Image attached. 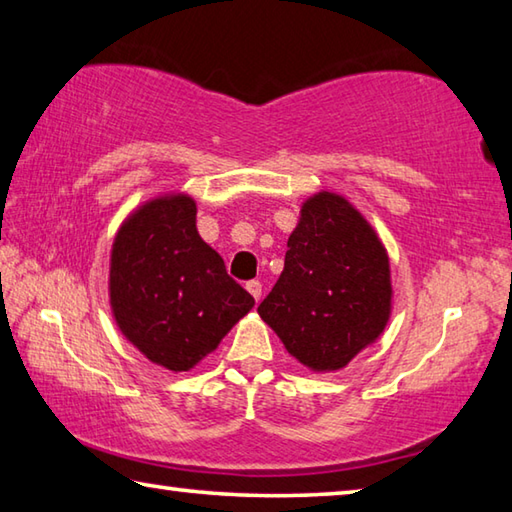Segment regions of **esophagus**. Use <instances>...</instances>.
Returning <instances> with one entry per match:
<instances>
[{
    "instance_id": "obj_1",
    "label": "esophagus",
    "mask_w": 512,
    "mask_h": 512,
    "mask_svg": "<svg viewBox=\"0 0 512 512\" xmlns=\"http://www.w3.org/2000/svg\"><path fill=\"white\" fill-rule=\"evenodd\" d=\"M246 288H248V293L255 297V300L259 302V297H262V282L259 280H250V282H246Z\"/></svg>"
}]
</instances>
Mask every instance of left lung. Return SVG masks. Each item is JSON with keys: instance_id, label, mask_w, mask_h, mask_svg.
<instances>
[{"instance_id": "1", "label": "left lung", "mask_w": 512, "mask_h": 512, "mask_svg": "<svg viewBox=\"0 0 512 512\" xmlns=\"http://www.w3.org/2000/svg\"><path fill=\"white\" fill-rule=\"evenodd\" d=\"M389 259L358 210L331 192L304 203L284 271L257 306L286 351L315 371L345 367L383 333Z\"/></svg>"}]
</instances>
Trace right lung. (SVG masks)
Returning <instances> with one entry per match:
<instances>
[{"mask_svg": "<svg viewBox=\"0 0 512 512\" xmlns=\"http://www.w3.org/2000/svg\"><path fill=\"white\" fill-rule=\"evenodd\" d=\"M190 197H163L125 221L111 250V309L120 331L156 365L190 367L253 309V295L199 237Z\"/></svg>", "mask_w": 512, "mask_h": 512, "instance_id": "obj_1", "label": "right lung"}]
</instances>
